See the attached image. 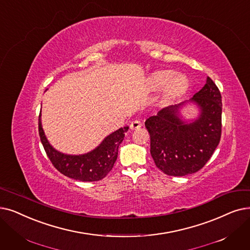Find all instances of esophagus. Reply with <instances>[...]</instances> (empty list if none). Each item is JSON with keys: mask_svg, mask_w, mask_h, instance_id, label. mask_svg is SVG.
<instances>
[{"mask_svg": "<svg viewBox=\"0 0 250 250\" xmlns=\"http://www.w3.org/2000/svg\"><path fill=\"white\" fill-rule=\"evenodd\" d=\"M141 126H142V124H141V122L139 121H133L131 123V125H129V127H131V129H137V128H140Z\"/></svg>", "mask_w": 250, "mask_h": 250, "instance_id": "obj_1", "label": "esophagus"}]
</instances>
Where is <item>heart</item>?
Instances as JSON below:
<instances>
[{
	"label": "heart",
	"instance_id": "heart-1",
	"mask_svg": "<svg viewBox=\"0 0 250 250\" xmlns=\"http://www.w3.org/2000/svg\"><path fill=\"white\" fill-rule=\"evenodd\" d=\"M173 72L170 70H161L155 72L150 78V88L153 91H158L166 85L164 99L166 101L172 100L182 95L188 88V80L182 74H177L172 77Z\"/></svg>",
	"mask_w": 250,
	"mask_h": 250
}]
</instances>
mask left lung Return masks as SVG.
Returning <instances> with one entry per match:
<instances>
[{
    "mask_svg": "<svg viewBox=\"0 0 250 250\" xmlns=\"http://www.w3.org/2000/svg\"><path fill=\"white\" fill-rule=\"evenodd\" d=\"M191 100L201 109L199 118L192 124H185L178 116L182 104L164 108L145 122L151 156L167 176L183 177L198 171L220 143L222 96L218 86L208 78Z\"/></svg>",
    "mask_w": 250,
    "mask_h": 250,
    "instance_id": "1",
    "label": "left lung"
}]
</instances>
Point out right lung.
<instances>
[{
  "mask_svg": "<svg viewBox=\"0 0 250 250\" xmlns=\"http://www.w3.org/2000/svg\"><path fill=\"white\" fill-rule=\"evenodd\" d=\"M128 127L117 129L104 139L103 142L90 153L83 155H66L54 149L42 131L41 115L39 117V134L41 142L52 165L62 175L82 182H95L104 179L116 161L118 147L123 142Z\"/></svg>",
  "mask_w": 250,
  "mask_h": 250,
  "instance_id": "obj_1",
  "label": "right lung"
}]
</instances>
